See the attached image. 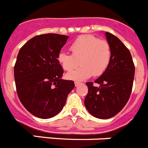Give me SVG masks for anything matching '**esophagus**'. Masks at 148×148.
<instances>
[{"instance_id":"esophagus-1","label":"esophagus","mask_w":148,"mask_h":148,"mask_svg":"<svg viewBox=\"0 0 148 148\" xmlns=\"http://www.w3.org/2000/svg\"><path fill=\"white\" fill-rule=\"evenodd\" d=\"M80 84H81V83H80V82H78V81H75V86H79Z\"/></svg>"}]
</instances>
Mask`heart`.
Wrapping results in <instances>:
<instances>
[{
    "instance_id": "b5f03b06",
    "label": "heart",
    "mask_w": 148,
    "mask_h": 148,
    "mask_svg": "<svg viewBox=\"0 0 148 148\" xmlns=\"http://www.w3.org/2000/svg\"><path fill=\"white\" fill-rule=\"evenodd\" d=\"M72 54L60 52L57 60L62 69L70 72L78 64L81 67L67 74L70 80L82 81L100 76L106 71L111 62L110 45L106 40H100L93 35H84L77 38L70 47Z\"/></svg>"
}]
</instances>
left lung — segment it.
Here are the masks:
<instances>
[{"label":"left lung","instance_id":"left-lung-1","mask_svg":"<svg viewBox=\"0 0 148 148\" xmlns=\"http://www.w3.org/2000/svg\"><path fill=\"white\" fill-rule=\"evenodd\" d=\"M112 51L111 62L106 71L93 82H87L84 105L91 114L109 119L124 108L131 95L135 67L129 50L116 36L106 32Z\"/></svg>","mask_w":148,"mask_h":148}]
</instances>
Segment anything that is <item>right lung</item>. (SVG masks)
<instances>
[{
    "label": "right lung",
    "mask_w": 148,
    "mask_h": 148,
    "mask_svg": "<svg viewBox=\"0 0 148 148\" xmlns=\"http://www.w3.org/2000/svg\"><path fill=\"white\" fill-rule=\"evenodd\" d=\"M67 39L58 34L38 35L18 53L14 68L17 95L36 117L48 119L58 114L75 87L73 81L62 78L64 70L57 60Z\"/></svg>",
    "instance_id": "obj_1"
}]
</instances>
